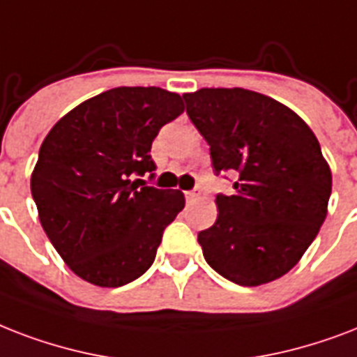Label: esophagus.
Here are the masks:
<instances>
[{
	"label": "esophagus",
	"mask_w": 357,
	"mask_h": 357,
	"mask_svg": "<svg viewBox=\"0 0 357 357\" xmlns=\"http://www.w3.org/2000/svg\"><path fill=\"white\" fill-rule=\"evenodd\" d=\"M201 197V190L199 188H195V190H190V192H186V199L190 201V203H193V201H197V199Z\"/></svg>",
	"instance_id": "34e87169"
}]
</instances>
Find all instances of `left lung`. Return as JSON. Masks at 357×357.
Here are the masks:
<instances>
[{
    "label": "left lung",
    "mask_w": 357,
    "mask_h": 357,
    "mask_svg": "<svg viewBox=\"0 0 357 357\" xmlns=\"http://www.w3.org/2000/svg\"><path fill=\"white\" fill-rule=\"evenodd\" d=\"M186 113L210 145L214 173H234L233 195L197 234L204 261L242 287L298 264L328 214L331 171L319 139L296 113L255 91L186 93Z\"/></svg>",
    "instance_id": "1"
}]
</instances>
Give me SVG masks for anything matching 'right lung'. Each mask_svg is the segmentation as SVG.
Wrapping results in <instances>:
<instances>
[{
  "instance_id": "obj_1",
  "label": "right lung",
  "mask_w": 357,
  "mask_h": 357,
  "mask_svg": "<svg viewBox=\"0 0 357 357\" xmlns=\"http://www.w3.org/2000/svg\"><path fill=\"white\" fill-rule=\"evenodd\" d=\"M182 112L176 93L115 87L66 113L43 141L31 175L38 220L66 266L85 281L115 289L154 262L184 195L132 178H153L154 137Z\"/></svg>"
}]
</instances>
